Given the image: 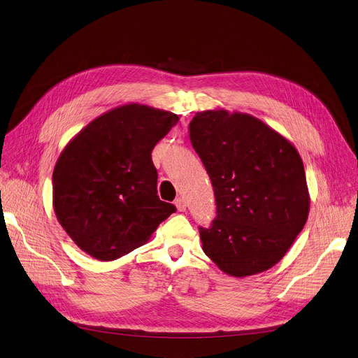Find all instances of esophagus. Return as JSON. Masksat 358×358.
Segmentation results:
<instances>
[{
  "mask_svg": "<svg viewBox=\"0 0 358 358\" xmlns=\"http://www.w3.org/2000/svg\"><path fill=\"white\" fill-rule=\"evenodd\" d=\"M175 206L179 211H185L186 210V201L183 198H176L175 201Z\"/></svg>",
  "mask_w": 358,
  "mask_h": 358,
  "instance_id": "obj_1",
  "label": "esophagus"
}]
</instances>
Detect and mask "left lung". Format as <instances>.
Segmentation results:
<instances>
[{
  "label": "left lung",
  "instance_id": "obj_1",
  "mask_svg": "<svg viewBox=\"0 0 358 358\" xmlns=\"http://www.w3.org/2000/svg\"><path fill=\"white\" fill-rule=\"evenodd\" d=\"M189 140L211 179L217 206L211 224L199 226L203 252L233 277L274 266L309 214L297 150L259 119L227 110L198 112Z\"/></svg>",
  "mask_w": 358,
  "mask_h": 358
}]
</instances>
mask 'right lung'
<instances>
[{
	"instance_id": "obj_1",
	"label": "right lung",
	"mask_w": 358,
	"mask_h": 358,
	"mask_svg": "<svg viewBox=\"0 0 358 358\" xmlns=\"http://www.w3.org/2000/svg\"><path fill=\"white\" fill-rule=\"evenodd\" d=\"M179 116L141 105L96 117L57 162L54 208L76 245L99 261H113L141 246L173 203L157 195L151 151Z\"/></svg>"
}]
</instances>
